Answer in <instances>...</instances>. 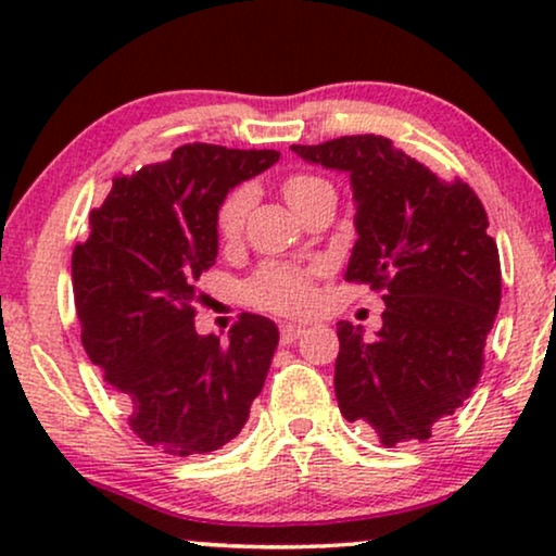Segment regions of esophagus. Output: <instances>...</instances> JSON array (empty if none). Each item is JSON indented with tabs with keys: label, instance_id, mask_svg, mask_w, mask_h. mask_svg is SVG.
Returning a JSON list of instances; mask_svg holds the SVG:
<instances>
[{
	"label": "esophagus",
	"instance_id": "obj_1",
	"mask_svg": "<svg viewBox=\"0 0 556 556\" xmlns=\"http://www.w3.org/2000/svg\"><path fill=\"white\" fill-rule=\"evenodd\" d=\"M301 333H303L301 324H283V326H280V341H283V344H293V341L299 339Z\"/></svg>",
	"mask_w": 556,
	"mask_h": 556
}]
</instances>
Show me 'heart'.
<instances>
[{
    "label": "heart",
    "instance_id": "1",
    "mask_svg": "<svg viewBox=\"0 0 556 556\" xmlns=\"http://www.w3.org/2000/svg\"><path fill=\"white\" fill-rule=\"evenodd\" d=\"M321 185H326V181L311 177V174H291L280 189H283L286 202L295 210ZM250 204H253V189L248 185L232 189V192L225 197L215 219L219 238L227 242L240 238ZM248 299L253 301L255 306L276 311V314H303V311H308L311 303H314V286H311V276L306 270L293 268V265L268 263L250 278Z\"/></svg>",
    "mask_w": 556,
    "mask_h": 556
}]
</instances>
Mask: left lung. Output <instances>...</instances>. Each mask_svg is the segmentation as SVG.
Instances as JSON below:
<instances>
[{
    "mask_svg": "<svg viewBox=\"0 0 556 556\" xmlns=\"http://www.w3.org/2000/svg\"><path fill=\"white\" fill-rule=\"evenodd\" d=\"M303 162L346 172L356 238L346 280L382 291V329L339 321L333 390L349 422L394 447L428 440L481 379L501 303L489 217L466 181H445L375 134L301 147Z\"/></svg>",
    "mask_w": 556,
    "mask_h": 556,
    "instance_id": "obj_1",
    "label": "left lung"
}]
</instances>
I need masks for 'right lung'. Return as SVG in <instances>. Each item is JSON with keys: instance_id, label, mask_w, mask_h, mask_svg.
Instances as JSON below:
<instances>
[{"instance_id": "1", "label": "right lung", "mask_w": 556, "mask_h": 556, "mask_svg": "<svg viewBox=\"0 0 556 556\" xmlns=\"http://www.w3.org/2000/svg\"><path fill=\"white\" fill-rule=\"evenodd\" d=\"M278 159L273 149L185 143L169 162L113 179L73 250L83 346L156 451L187 458L230 443L268 377L278 346L270 318L240 316L219 344L197 333L194 306L197 280L217 257L219 204Z\"/></svg>"}]
</instances>
